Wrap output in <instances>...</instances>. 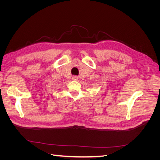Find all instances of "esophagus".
Listing matches in <instances>:
<instances>
[{"mask_svg":"<svg viewBox=\"0 0 160 160\" xmlns=\"http://www.w3.org/2000/svg\"><path fill=\"white\" fill-rule=\"evenodd\" d=\"M72 79L73 81H77V80H78V77H77V76H72Z\"/></svg>","mask_w":160,"mask_h":160,"instance_id":"obj_1","label":"esophagus"}]
</instances>
